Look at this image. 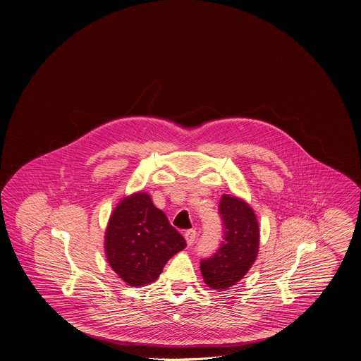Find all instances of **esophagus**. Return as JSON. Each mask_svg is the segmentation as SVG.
I'll list each match as a JSON object with an SVG mask.
<instances>
[{
  "label": "esophagus",
  "mask_w": 361,
  "mask_h": 361,
  "mask_svg": "<svg viewBox=\"0 0 361 361\" xmlns=\"http://www.w3.org/2000/svg\"><path fill=\"white\" fill-rule=\"evenodd\" d=\"M196 231L195 229H188L185 232V238L187 241V245H192L195 241Z\"/></svg>",
  "instance_id": "1"
}]
</instances>
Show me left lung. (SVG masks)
<instances>
[{
  "mask_svg": "<svg viewBox=\"0 0 361 361\" xmlns=\"http://www.w3.org/2000/svg\"><path fill=\"white\" fill-rule=\"evenodd\" d=\"M219 212L224 228L223 241L216 253L200 261V271L207 286L227 290L236 285L255 264L259 229L253 209L240 197L221 196Z\"/></svg>",
  "mask_w": 361,
  "mask_h": 361,
  "instance_id": "1",
  "label": "left lung"
}]
</instances>
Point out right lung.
Returning <instances> with one entry per match:
<instances>
[{
  "instance_id": "add662e5",
  "label": "right lung",
  "mask_w": 361,
  "mask_h": 361,
  "mask_svg": "<svg viewBox=\"0 0 361 361\" xmlns=\"http://www.w3.org/2000/svg\"><path fill=\"white\" fill-rule=\"evenodd\" d=\"M183 236L146 192L124 197L108 221L105 256L129 286H145L159 277L166 262L185 249Z\"/></svg>"
}]
</instances>
